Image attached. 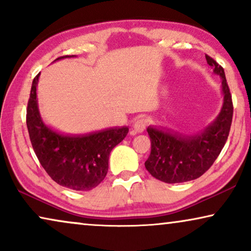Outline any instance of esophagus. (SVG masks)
I'll list each match as a JSON object with an SVG mask.
<instances>
[{"label":"esophagus","mask_w":251,"mask_h":251,"mask_svg":"<svg viewBox=\"0 0 251 251\" xmlns=\"http://www.w3.org/2000/svg\"><path fill=\"white\" fill-rule=\"evenodd\" d=\"M147 123H149V121H147L146 119H138L137 120V121L133 123V131L135 132H137V133H140V132H143L144 130L146 129V126H147Z\"/></svg>","instance_id":"34e87169"}]
</instances>
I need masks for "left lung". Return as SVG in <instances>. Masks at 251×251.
<instances>
[{"instance_id":"left-lung-1","label":"left lung","mask_w":251,"mask_h":251,"mask_svg":"<svg viewBox=\"0 0 251 251\" xmlns=\"http://www.w3.org/2000/svg\"><path fill=\"white\" fill-rule=\"evenodd\" d=\"M214 73L222 78L223 106L215 121L203 131L183 135L157 126H149L151 154L145 167L154 178L168 184L197 179L212 166L222 152L233 118V102L226 82L224 68L211 57L205 56Z\"/></svg>"}]
</instances>
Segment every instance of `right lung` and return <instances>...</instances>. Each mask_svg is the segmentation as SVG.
Here are the masks:
<instances>
[{
  "mask_svg": "<svg viewBox=\"0 0 251 251\" xmlns=\"http://www.w3.org/2000/svg\"><path fill=\"white\" fill-rule=\"evenodd\" d=\"M76 56H63L56 60ZM33 80L27 105L26 123L30 143L41 166L57 184L74 191H90L104 180L111 151L121 143L128 126H116L84 135H64L50 128L41 118Z\"/></svg>",
  "mask_w": 251,
  "mask_h": 251,
  "instance_id": "1",
  "label": "right lung"
}]
</instances>
